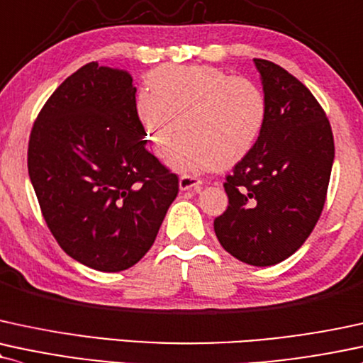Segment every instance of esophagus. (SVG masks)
<instances>
[{"mask_svg":"<svg viewBox=\"0 0 363 363\" xmlns=\"http://www.w3.org/2000/svg\"><path fill=\"white\" fill-rule=\"evenodd\" d=\"M204 186V181L203 179L196 177V176H184L179 177V187H181V191H187V189H194V191H201Z\"/></svg>","mask_w":363,"mask_h":363,"instance_id":"esophagus-1","label":"esophagus"}]
</instances>
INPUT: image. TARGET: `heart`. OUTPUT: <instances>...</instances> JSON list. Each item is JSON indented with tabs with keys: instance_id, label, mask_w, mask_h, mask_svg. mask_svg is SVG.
I'll return each mask as SVG.
<instances>
[{
	"instance_id": "heart-1",
	"label": "heart",
	"mask_w": 363,
	"mask_h": 363,
	"mask_svg": "<svg viewBox=\"0 0 363 363\" xmlns=\"http://www.w3.org/2000/svg\"><path fill=\"white\" fill-rule=\"evenodd\" d=\"M154 148L177 170L231 167L255 145L267 116L264 91L247 77L211 65H162L148 74L135 103Z\"/></svg>"
}]
</instances>
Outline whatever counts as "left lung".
Masks as SVG:
<instances>
[{
	"mask_svg": "<svg viewBox=\"0 0 363 363\" xmlns=\"http://www.w3.org/2000/svg\"><path fill=\"white\" fill-rule=\"evenodd\" d=\"M267 116L255 145L226 176L228 208L215 220L221 247L248 265L286 260L306 242L326 201L333 132L311 91L281 65L253 59Z\"/></svg>",
	"mask_w": 363,
	"mask_h": 363,
	"instance_id": "obj_1",
	"label": "left lung"
}]
</instances>
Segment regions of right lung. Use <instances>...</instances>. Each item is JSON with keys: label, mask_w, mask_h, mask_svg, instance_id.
<instances>
[{"label": "right lung", "mask_w": 363, "mask_h": 363, "mask_svg": "<svg viewBox=\"0 0 363 363\" xmlns=\"http://www.w3.org/2000/svg\"><path fill=\"white\" fill-rule=\"evenodd\" d=\"M126 71L89 62L47 99L28 142V176L60 248L101 272L130 269L154 245L179 193L145 148Z\"/></svg>", "instance_id": "right-lung-1"}]
</instances>
